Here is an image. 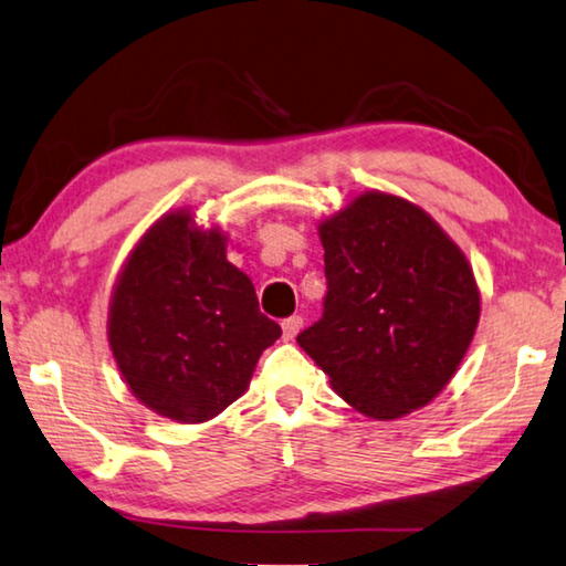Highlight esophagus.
Here are the masks:
<instances>
[{"mask_svg": "<svg viewBox=\"0 0 566 566\" xmlns=\"http://www.w3.org/2000/svg\"><path fill=\"white\" fill-rule=\"evenodd\" d=\"M302 325H304V319H302L300 315H292V317H286V319L282 322L284 339H294V337H297V332L302 329Z\"/></svg>", "mask_w": 566, "mask_h": 566, "instance_id": "obj_1", "label": "esophagus"}]
</instances>
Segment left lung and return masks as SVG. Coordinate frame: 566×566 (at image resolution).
<instances>
[{
  "instance_id": "1",
  "label": "left lung",
  "mask_w": 566,
  "mask_h": 566,
  "mask_svg": "<svg viewBox=\"0 0 566 566\" xmlns=\"http://www.w3.org/2000/svg\"><path fill=\"white\" fill-rule=\"evenodd\" d=\"M327 294L297 335L339 398L392 420L433 400L479 325L461 249L418 206L363 193L319 227Z\"/></svg>"
}]
</instances>
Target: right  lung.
I'll use <instances>...</instances> for the list:
<instances>
[{"label":"right lung","mask_w":566,"mask_h":566,"mask_svg":"<svg viewBox=\"0 0 566 566\" xmlns=\"http://www.w3.org/2000/svg\"><path fill=\"white\" fill-rule=\"evenodd\" d=\"M280 335L249 276L227 262L223 237L193 231L188 213H168L133 249L107 322L128 388L181 423L231 406Z\"/></svg>","instance_id":"right-lung-1"}]
</instances>
